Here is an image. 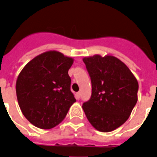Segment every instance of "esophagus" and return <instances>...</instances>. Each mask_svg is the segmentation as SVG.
Listing matches in <instances>:
<instances>
[{"instance_id": "esophagus-1", "label": "esophagus", "mask_w": 157, "mask_h": 157, "mask_svg": "<svg viewBox=\"0 0 157 157\" xmlns=\"http://www.w3.org/2000/svg\"><path fill=\"white\" fill-rule=\"evenodd\" d=\"M80 95H81V93H80V92H77V99H79V98H80Z\"/></svg>"}]
</instances>
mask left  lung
Masks as SVG:
<instances>
[{
    "label": "left lung",
    "instance_id": "1",
    "mask_svg": "<svg viewBox=\"0 0 157 157\" xmlns=\"http://www.w3.org/2000/svg\"><path fill=\"white\" fill-rule=\"evenodd\" d=\"M92 82V95L83 104L89 122L98 131L108 132L128 120L138 101V83L117 58L100 55L83 59Z\"/></svg>",
    "mask_w": 157,
    "mask_h": 157
}]
</instances>
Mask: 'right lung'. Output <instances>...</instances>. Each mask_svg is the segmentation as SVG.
Listing matches in <instances>:
<instances>
[{"instance_id": "1", "label": "right lung", "mask_w": 157, "mask_h": 157, "mask_svg": "<svg viewBox=\"0 0 157 157\" xmlns=\"http://www.w3.org/2000/svg\"><path fill=\"white\" fill-rule=\"evenodd\" d=\"M74 59L57 51L37 56L18 76L16 96L23 115L34 126L49 129L65 119L76 101L68 70Z\"/></svg>"}]
</instances>
